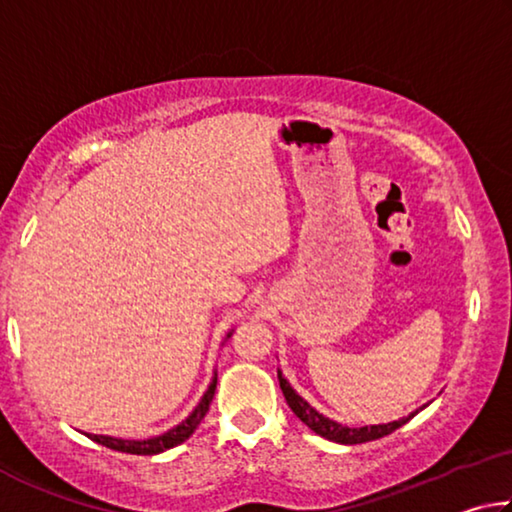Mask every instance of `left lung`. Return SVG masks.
<instances>
[{"instance_id":"obj_1","label":"left lung","mask_w":512,"mask_h":512,"mask_svg":"<svg viewBox=\"0 0 512 512\" xmlns=\"http://www.w3.org/2000/svg\"><path fill=\"white\" fill-rule=\"evenodd\" d=\"M277 379H280V388L284 393V400L291 406V411L298 415V418L307 424V427L318 433V436H323L327 440H334V443H341V445H359V443H368V440H377V438H384L388 433H393L395 429H400L402 424L409 422L415 413L422 411L424 406L420 409H415L413 413L406 415V418L400 420H393V422H386V424H366V427H345V424L336 422V420H329L325 418L323 413H318L314 406H311L305 397H300L296 391H293V386L287 381V377L282 375V370L277 368Z\"/></svg>"}]
</instances>
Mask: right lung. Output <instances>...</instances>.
Masks as SVG:
<instances>
[{"label": "right lung", "mask_w": 512, "mask_h": 512, "mask_svg": "<svg viewBox=\"0 0 512 512\" xmlns=\"http://www.w3.org/2000/svg\"><path fill=\"white\" fill-rule=\"evenodd\" d=\"M232 332H228L225 339H230ZM216 391V372L210 381V386H207V391L203 393L201 402L194 406V411L187 415V418L176 424V427L160 433V436H151V438H144V440H126V438H117V436H101V433H85L90 440L94 443H99L108 449H115V452H124V454H137V456H153V454H162L167 452V449L176 447L180 443H185V440L192 436L196 431L198 424L205 418V413L210 411V404H212V397Z\"/></svg>", "instance_id": "obj_1"}]
</instances>
